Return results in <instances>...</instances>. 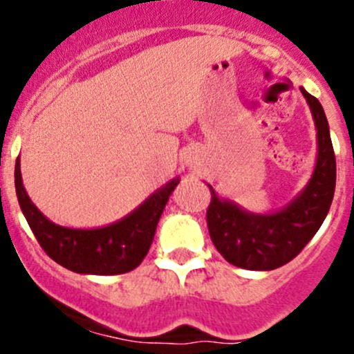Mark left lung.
Returning a JSON list of instances; mask_svg holds the SVG:
<instances>
[{
    "label": "left lung",
    "instance_id": "8db88e82",
    "mask_svg": "<svg viewBox=\"0 0 354 354\" xmlns=\"http://www.w3.org/2000/svg\"><path fill=\"white\" fill-rule=\"evenodd\" d=\"M317 127L319 154L305 190L288 207L272 214H252L210 187L207 226L217 252L233 266L248 270H272L291 262L315 236L330 209L335 190V156L329 123L319 99L301 88Z\"/></svg>",
    "mask_w": 354,
    "mask_h": 354
}]
</instances>
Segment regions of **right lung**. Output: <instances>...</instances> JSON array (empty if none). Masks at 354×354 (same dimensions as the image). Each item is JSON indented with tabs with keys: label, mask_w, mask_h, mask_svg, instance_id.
<instances>
[{
	"label": "right lung",
	"mask_w": 354,
	"mask_h": 354,
	"mask_svg": "<svg viewBox=\"0 0 354 354\" xmlns=\"http://www.w3.org/2000/svg\"><path fill=\"white\" fill-rule=\"evenodd\" d=\"M180 180L152 194L118 223L97 230H73L51 223L25 192L20 159L15 162V190L25 219L46 253L68 270L94 276H116L142 263L154 240L159 217Z\"/></svg>",
	"instance_id": "obj_1"
}]
</instances>
